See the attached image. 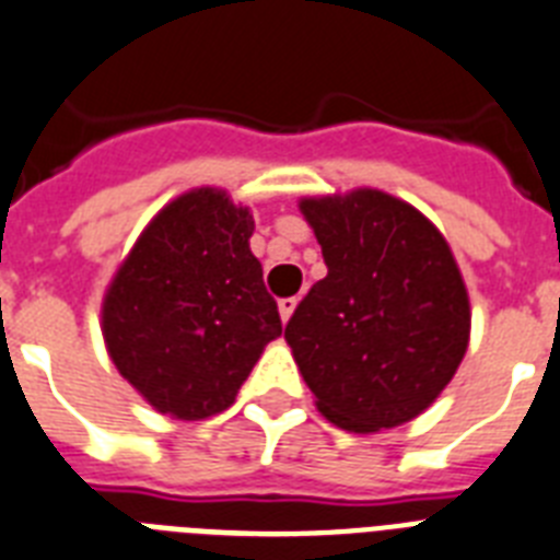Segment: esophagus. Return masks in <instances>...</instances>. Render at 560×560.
<instances>
[{
    "label": "esophagus",
    "instance_id": "34e87169",
    "mask_svg": "<svg viewBox=\"0 0 560 560\" xmlns=\"http://www.w3.org/2000/svg\"><path fill=\"white\" fill-rule=\"evenodd\" d=\"M277 308H280V317H283V323H289V317L294 314V308H298V298H283L280 303H277Z\"/></svg>",
    "mask_w": 560,
    "mask_h": 560
}]
</instances>
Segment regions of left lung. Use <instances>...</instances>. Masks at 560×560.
Wrapping results in <instances>:
<instances>
[{"label":"left lung","mask_w":560,"mask_h":560,"mask_svg":"<svg viewBox=\"0 0 560 560\" xmlns=\"http://www.w3.org/2000/svg\"><path fill=\"white\" fill-rule=\"evenodd\" d=\"M300 211L329 269L285 326L314 404L360 435L418 418L469 346V294L450 243L377 188L306 197Z\"/></svg>","instance_id":"left-lung-1"}]
</instances>
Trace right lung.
Wrapping results in <instances>:
<instances>
[{
    "label": "right lung",
    "mask_w": 560,
    "mask_h": 560,
    "mask_svg": "<svg viewBox=\"0 0 560 560\" xmlns=\"http://www.w3.org/2000/svg\"><path fill=\"white\" fill-rule=\"evenodd\" d=\"M254 217L194 188L145 225L103 300L114 366L160 415L202 420L234 404L283 323L248 248Z\"/></svg>",
    "instance_id": "add662e5"
}]
</instances>
